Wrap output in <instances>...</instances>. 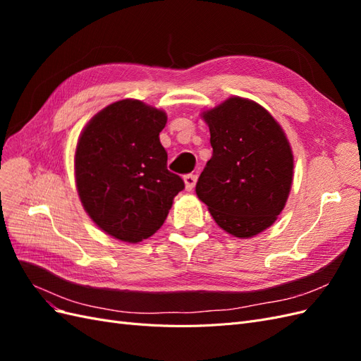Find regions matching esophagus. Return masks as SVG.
<instances>
[{"mask_svg":"<svg viewBox=\"0 0 361 361\" xmlns=\"http://www.w3.org/2000/svg\"><path fill=\"white\" fill-rule=\"evenodd\" d=\"M183 182H185V188H187V191H191L194 187H195V182H197V174H187V176L183 178Z\"/></svg>","mask_w":361,"mask_h":361,"instance_id":"obj_1","label":"esophagus"}]
</instances>
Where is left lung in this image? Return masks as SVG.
I'll use <instances>...</instances> for the list:
<instances>
[{
	"instance_id": "8db88e82",
	"label": "left lung",
	"mask_w": 361,
	"mask_h": 361,
	"mask_svg": "<svg viewBox=\"0 0 361 361\" xmlns=\"http://www.w3.org/2000/svg\"><path fill=\"white\" fill-rule=\"evenodd\" d=\"M209 126L212 158L195 192L215 223L236 238L264 232L286 204L293 155L277 120L264 106L228 97L203 114Z\"/></svg>"
}]
</instances>
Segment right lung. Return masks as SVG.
<instances>
[{
	"label": "right lung",
	"mask_w": 361,
	"mask_h": 361,
	"mask_svg": "<svg viewBox=\"0 0 361 361\" xmlns=\"http://www.w3.org/2000/svg\"><path fill=\"white\" fill-rule=\"evenodd\" d=\"M166 123L164 111L123 99L97 113L76 145L75 179L84 209L123 243L154 235L185 188L182 178L167 170L159 141Z\"/></svg>",
	"instance_id": "1"
}]
</instances>
